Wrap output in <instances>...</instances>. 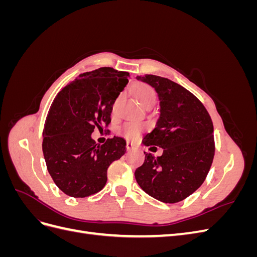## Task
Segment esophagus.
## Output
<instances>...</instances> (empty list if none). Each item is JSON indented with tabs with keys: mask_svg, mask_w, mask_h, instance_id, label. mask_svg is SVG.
<instances>
[{
	"mask_svg": "<svg viewBox=\"0 0 257 257\" xmlns=\"http://www.w3.org/2000/svg\"><path fill=\"white\" fill-rule=\"evenodd\" d=\"M134 148V145L132 144V143H130V142H126V149L127 150H132Z\"/></svg>",
	"mask_w": 257,
	"mask_h": 257,
	"instance_id": "obj_1",
	"label": "esophagus"
}]
</instances>
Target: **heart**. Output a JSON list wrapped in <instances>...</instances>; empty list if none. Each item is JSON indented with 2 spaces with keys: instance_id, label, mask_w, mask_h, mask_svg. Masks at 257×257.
<instances>
[{
  "instance_id": "obj_1",
  "label": "heart",
  "mask_w": 257,
  "mask_h": 257,
  "mask_svg": "<svg viewBox=\"0 0 257 257\" xmlns=\"http://www.w3.org/2000/svg\"><path fill=\"white\" fill-rule=\"evenodd\" d=\"M135 95L138 100V103L142 106L146 107L148 105H153L155 103V99H157V92L149 84L142 83L139 84L136 88ZM120 97L116 98L112 106V110L114 111L116 105L119 103ZM120 133L126 137L127 139H135L138 137L139 133H141V125L136 122H126L124 123L120 128Z\"/></svg>"
}]
</instances>
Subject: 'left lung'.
<instances>
[{"label":"left lung","instance_id":"obj_1","mask_svg":"<svg viewBox=\"0 0 257 257\" xmlns=\"http://www.w3.org/2000/svg\"><path fill=\"white\" fill-rule=\"evenodd\" d=\"M136 78L154 88L161 106L157 126L145 136L144 145L163 148L158 158L145 152L144 164L135 170L136 181L153 198L175 204L195 192L211 167L215 151L211 116L182 85L155 75Z\"/></svg>","mask_w":257,"mask_h":257}]
</instances>
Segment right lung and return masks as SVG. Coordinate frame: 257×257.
Listing matches in <instances>:
<instances>
[{
	"label": "right lung",
	"instance_id": "right-lung-1",
	"mask_svg": "<svg viewBox=\"0 0 257 257\" xmlns=\"http://www.w3.org/2000/svg\"><path fill=\"white\" fill-rule=\"evenodd\" d=\"M130 74L100 67L80 74L50 106L43 131V153L53 182L66 195L83 198L102 190L107 169L126 151L123 138L97 145L91 134L111 121L112 105Z\"/></svg>",
	"mask_w": 257,
	"mask_h": 257
}]
</instances>
